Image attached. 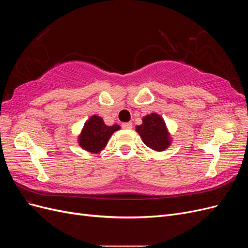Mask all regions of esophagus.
Wrapping results in <instances>:
<instances>
[{
	"mask_svg": "<svg viewBox=\"0 0 248 248\" xmlns=\"http://www.w3.org/2000/svg\"><path fill=\"white\" fill-rule=\"evenodd\" d=\"M122 128L123 129H131L132 128V123L131 122H127L122 124Z\"/></svg>",
	"mask_w": 248,
	"mask_h": 248,
	"instance_id": "esophagus-1",
	"label": "esophagus"
}]
</instances>
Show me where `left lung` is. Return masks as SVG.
Listing matches in <instances>:
<instances>
[{
  "mask_svg": "<svg viewBox=\"0 0 248 248\" xmlns=\"http://www.w3.org/2000/svg\"><path fill=\"white\" fill-rule=\"evenodd\" d=\"M141 120L142 123L136 127V130L144 144L157 152L168 149L171 144V138L161 116L152 112Z\"/></svg>",
  "mask_w": 248,
  "mask_h": 248,
  "instance_id": "8db88e82",
  "label": "left lung"
}]
</instances>
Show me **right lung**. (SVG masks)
Wrapping results in <instances>:
<instances>
[{"mask_svg":"<svg viewBox=\"0 0 248 248\" xmlns=\"http://www.w3.org/2000/svg\"><path fill=\"white\" fill-rule=\"evenodd\" d=\"M120 128L121 127L118 124L112 126L106 125L101 117L94 115L82 127L78 139V145L88 152L99 153L108 145L111 134Z\"/></svg>","mask_w":248,"mask_h":248,"instance_id":"right-lung-1","label":"right lung"}]
</instances>
